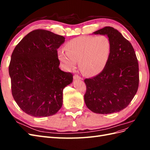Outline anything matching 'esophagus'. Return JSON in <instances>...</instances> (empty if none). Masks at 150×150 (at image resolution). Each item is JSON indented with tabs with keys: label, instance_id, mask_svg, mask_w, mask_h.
<instances>
[{
	"label": "esophagus",
	"instance_id": "1",
	"mask_svg": "<svg viewBox=\"0 0 150 150\" xmlns=\"http://www.w3.org/2000/svg\"><path fill=\"white\" fill-rule=\"evenodd\" d=\"M73 78L74 80H79V79H81V78L80 76H79L77 74H75L74 76H73Z\"/></svg>",
	"mask_w": 150,
	"mask_h": 150
}]
</instances>
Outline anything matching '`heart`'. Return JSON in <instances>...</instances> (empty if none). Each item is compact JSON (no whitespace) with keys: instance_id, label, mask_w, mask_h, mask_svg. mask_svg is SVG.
<instances>
[{"instance_id":"heart-1","label":"heart","mask_w":150,"mask_h":150,"mask_svg":"<svg viewBox=\"0 0 150 150\" xmlns=\"http://www.w3.org/2000/svg\"><path fill=\"white\" fill-rule=\"evenodd\" d=\"M65 49L57 51V57L65 69L76 67L86 76L100 73L106 66L111 54V42L105 35H83L69 40Z\"/></svg>"}]
</instances>
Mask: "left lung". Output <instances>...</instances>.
Instances as JSON below:
<instances>
[{
	"label": "left lung",
	"mask_w": 150,
	"mask_h": 150,
	"mask_svg": "<svg viewBox=\"0 0 150 150\" xmlns=\"http://www.w3.org/2000/svg\"><path fill=\"white\" fill-rule=\"evenodd\" d=\"M93 34L107 35L111 42V54L103 71L84 80V102L88 109L98 114L120 112L128 106L138 91L137 56L131 44L113 28L105 27Z\"/></svg>",
	"instance_id": "8db88e82"
}]
</instances>
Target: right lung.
<instances>
[{
    "instance_id": "right-lung-1",
    "label": "right lung",
    "mask_w": 150,
    "mask_h": 150,
    "mask_svg": "<svg viewBox=\"0 0 150 150\" xmlns=\"http://www.w3.org/2000/svg\"><path fill=\"white\" fill-rule=\"evenodd\" d=\"M65 38L51 31L30 32L16 46L8 67L13 99L34 117L55 115L62 105L63 89L73 76L60 69L57 49Z\"/></svg>"
}]
</instances>
